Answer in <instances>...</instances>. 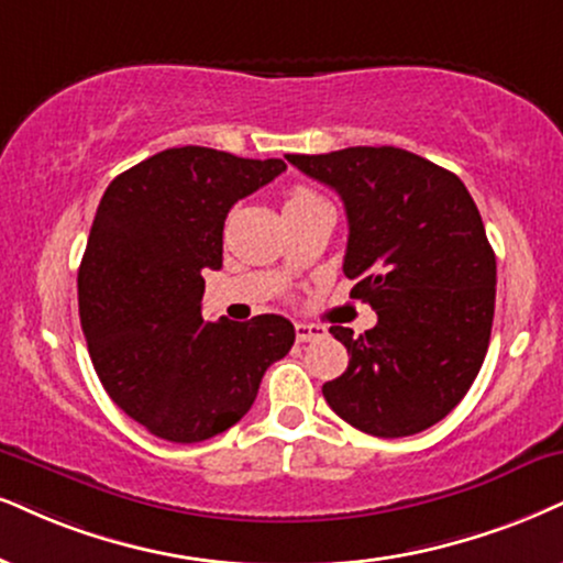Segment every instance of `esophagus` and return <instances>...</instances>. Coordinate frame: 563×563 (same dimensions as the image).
<instances>
[{"mask_svg":"<svg viewBox=\"0 0 563 563\" xmlns=\"http://www.w3.org/2000/svg\"><path fill=\"white\" fill-rule=\"evenodd\" d=\"M323 334H325L323 325L295 323V336H297V342H313V339H321Z\"/></svg>","mask_w":563,"mask_h":563,"instance_id":"esophagus-1","label":"esophagus"}]
</instances>
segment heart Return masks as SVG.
<instances>
[{
  "label": "heart",
  "instance_id": "1",
  "mask_svg": "<svg viewBox=\"0 0 563 563\" xmlns=\"http://www.w3.org/2000/svg\"><path fill=\"white\" fill-rule=\"evenodd\" d=\"M308 200H318L316 192H313V190H308V187H295V190L289 192L287 206H295V203H308Z\"/></svg>",
  "mask_w": 563,
  "mask_h": 563
}]
</instances>
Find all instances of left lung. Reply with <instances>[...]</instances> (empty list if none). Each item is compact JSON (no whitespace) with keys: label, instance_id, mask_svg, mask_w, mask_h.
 <instances>
[{"label":"left lung","instance_id":"obj_1","mask_svg":"<svg viewBox=\"0 0 563 563\" xmlns=\"http://www.w3.org/2000/svg\"><path fill=\"white\" fill-rule=\"evenodd\" d=\"M289 164L344 200V274L378 323L331 325L350 352L323 384L329 407L363 433H420L460 405L488 352L496 255L473 196L443 166L394 145L289 154Z\"/></svg>","mask_w":563,"mask_h":563}]
</instances>
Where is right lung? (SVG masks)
I'll list each match as a JSON object with an SVG mask.
<instances>
[{
    "mask_svg": "<svg viewBox=\"0 0 563 563\" xmlns=\"http://www.w3.org/2000/svg\"><path fill=\"white\" fill-rule=\"evenodd\" d=\"M287 169L183 145L145 158L103 192L78 271L80 325L107 394L148 433L198 443L258 397L263 373L295 344L266 313L203 321V271L221 268L229 208Z\"/></svg>",
    "mask_w": 563,
    "mask_h": 563,
    "instance_id": "add662e5",
    "label": "right lung"
}]
</instances>
